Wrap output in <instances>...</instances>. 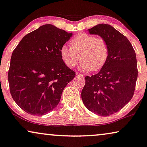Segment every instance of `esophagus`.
Here are the masks:
<instances>
[{"label": "esophagus", "mask_w": 147, "mask_h": 147, "mask_svg": "<svg viewBox=\"0 0 147 147\" xmlns=\"http://www.w3.org/2000/svg\"><path fill=\"white\" fill-rule=\"evenodd\" d=\"M76 75L79 76L80 77H83V75H82V74L81 73H79V72H76Z\"/></svg>", "instance_id": "obj_1"}]
</instances>
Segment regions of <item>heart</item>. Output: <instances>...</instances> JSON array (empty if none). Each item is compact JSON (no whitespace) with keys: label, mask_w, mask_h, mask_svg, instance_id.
<instances>
[{"label":"heart","mask_w":147,"mask_h":147,"mask_svg":"<svg viewBox=\"0 0 147 147\" xmlns=\"http://www.w3.org/2000/svg\"><path fill=\"white\" fill-rule=\"evenodd\" d=\"M71 45H64L60 51L62 61L69 68L75 67L81 58V70L96 71L105 66L109 57V45L101 37L81 33L72 38Z\"/></svg>","instance_id":"obj_1"}]
</instances>
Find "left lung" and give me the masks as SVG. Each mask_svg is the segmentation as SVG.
I'll return each instance as SVG.
<instances>
[{
  "instance_id": "left-lung-1",
  "label": "left lung",
  "mask_w": 147,
  "mask_h": 147,
  "mask_svg": "<svg viewBox=\"0 0 147 147\" xmlns=\"http://www.w3.org/2000/svg\"><path fill=\"white\" fill-rule=\"evenodd\" d=\"M88 30L107 40L109 54L98 73L85 77L81 98L89 111L109 116L133 97L138 78L136 55L127 37L109 24H98Z\"/></svg>"
}]
</instances>
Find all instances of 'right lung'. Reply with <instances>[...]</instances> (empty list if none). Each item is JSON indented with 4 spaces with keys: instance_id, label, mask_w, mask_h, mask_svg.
Listing matches in <instances>:
<instances>
[{
    "instance_id": "right-lung-1",
    "label": "right lung",
    "mask_w": 147,
    "mask_h": 147,
    "mask_svg": "<svg viewBox=\"0 0 147 147\" xmlns=\"http://www.w3.org/2000/svg\"><path fill=\"white\" fill-rule=\"evenodd\" d=\"M72 33L45 24L20 40L11 57L10 93L22 110L43 115L60 102L64 87L75 77L60 56V48Z\"/></svg>"
}]
</instances>
